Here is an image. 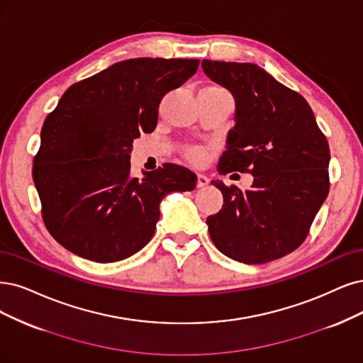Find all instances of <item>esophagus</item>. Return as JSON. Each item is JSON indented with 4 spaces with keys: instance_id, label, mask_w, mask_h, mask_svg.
<instances>
[{
    "instance_id": "34e87169",
    "label": "esophagus",
    "mask_w": 363,
    "mask_h": 363,
    "mask_svg": "<svg viewBox=\"0 0 363 363\" xmlns=\"http://www.w3.org/2000/svg\"><path fill=\"white\" fill-rule=\"evenodd\" d=\"M208 184H209L208 177H205V174H202V173H199L197 174V186H199V189H203V186H206Z\"/></svg>"
}]
</instances>
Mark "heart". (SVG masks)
<instances>
[{
  "label": "heart",
  "mask_w": 363,
  "mask_h": 363,
  "mask_svg": "<svg viewBox=\"0 0 363 363\" xmlns=\"http://www.w3.org/2000/svg\"><path fill=\"white\" fill-rule=\"evenodd\" d=\"M203 151L202 150H200V147H191V150L189 151V157L193 160V161H197V163H199V161H202L203 160Z\"/></svg>",
  "instance_id": "obj_1"
}]
</instances>
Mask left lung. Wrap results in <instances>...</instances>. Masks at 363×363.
Instances as JSON below:
<instances>
[{"label": "left lung", "mask_w": 363, "mask_h": 363, "mask_svg": "<svg viewBox=\"0 0 363 363\" xmlns=\"http://www.w3.org/2000/svg\"><path fill=\"white\" fill-rule=\"evenodd\" d=\"M205 74L232 92L235 127L218 172H248L242 191L217 179L224 203L206 220L224 256L262 264L287 256L310 232L329 193L330 151L310 104L251 62L202 61Z\"/></svg>", "instance_id": "8db88e82"}]
</instances>
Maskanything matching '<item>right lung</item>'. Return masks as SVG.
Returning <instances> with one entry per match:
<instances>
[{"mask_svg":"<svg viewBox=\"0 0 363 363\" xmlns=\"http://www.w3.org/2000/svg\"><path fill=\"white\" fill-rule=\"evenodd\" d=\"M199 60L133 58L72 85L45 119L33 179L46 229L79 257L124 260L154 236L160 202L191 191L197 177L166 163L130 174L133 140L152 133L161 99L179 88Z\"/></svg>","mask_w":363,"mask_h":363,"instance_id":"right-lung-1","label":"right lung"}]
</instances>
